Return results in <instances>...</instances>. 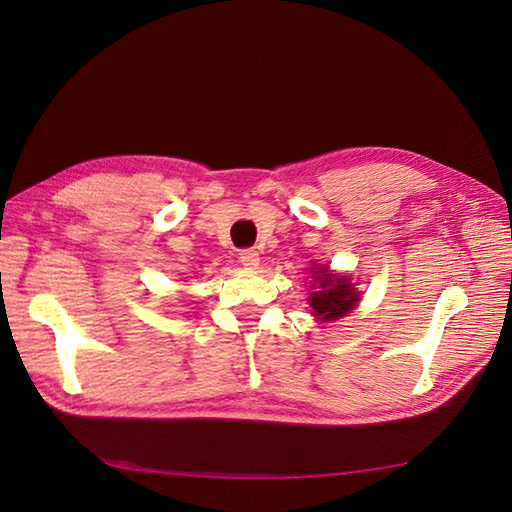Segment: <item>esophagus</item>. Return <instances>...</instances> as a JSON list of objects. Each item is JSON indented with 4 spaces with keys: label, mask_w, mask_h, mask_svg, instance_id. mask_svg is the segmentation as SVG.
Segmentation results:
<instances>
[{
    "label": "esophagus",
    "mask_w": 512,
    "mask_h": 512,
    "mask_svg": "<svg viewBox=\"0 0 512 512\" xmlns=\"http://www.w3.org/2000/svg\"><path fill=\"white\" fill-rule=\"evenodd\" d=\"M239 260L245 269H258V265H260V256L256 250H243L239 254Z\"/></svg>",
    "instance_id": "obj_1"
}]
</instances>
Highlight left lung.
Returning a JSON list of instances; mask_svg holds the SVG:
<instances>
[{"label":"left lung","mask_w":512,"mask_h":512,"mask_svg":"<svg viewBox=\"0 0 512 512\" xmlns=\"http://www.w3.org/2000/svg\"><path fill=\"white\" fill-rule=\"evenodd\" d=\"M309 273H314V282L312 284V294H309V307L314 309V316L320 322H333L337 318L348 316L356 303L361 301V292L354 288L352 280L348 275H337L331 273L329 267H316L309 269Z\"/></svg>","instance_id":"8db88e82"}]
</instances>
